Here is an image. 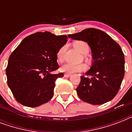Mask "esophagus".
Masks as SVG:
<instances>
[{
  "instance_id": "34e87169",
  "label": "esophagus",
  "mask_w": 132,
  "mask_h": 132,
  "mask_svg": "<svg viewBox=\"0 0 132 132\" xmlns=\"http://www.w3.org/2000/svg\"><path fill=\"white\" fill-rule=\"evenodd\" d=\"M72 75L70 74V73H65L64 74V76L66 77H70Z\"/></svg>"
}]
</instances>
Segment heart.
<instances>
[{"label": "heart", "mask_w": 132, "mask_h": 132, "mask_svg": "<svg viewBox=\"0 0 132 132\" xmlns=\"http://www.w3.org/2000/svg\"><path fill=\"white\" fill-rule=\"evenodd\" d=\"M73 46L80 53L83 55L88 54L90 50L88 43L81 40H77L74 42ZM65 51H66V46H63L57 52V59L60 62H63ZM86 66L84 64H74L71 63H66L62 66L61 70L63 72H68V73H74V72L84 71L86 70Z\"/></svg>", "instance_id": "b5f03b06"}]
</instances>
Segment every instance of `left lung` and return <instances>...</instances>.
<instances>
[{
    "label": "left lung",
    "instance_id": "1",
    "mask_svg": "<svg viewBox=\"0 0 132 132\" xmlns=\"http://www.w3.org/2000/svg\"><path fill=\"white\" fill-rule=\"evenodd\" d=\"M73 40L86 42L92 51V67L81 76L76 90L79 97L92 105H101L114 97L125 75V57L119 44L99 29L90 28L68 35Z\"/></svg>",
    "mask_w": 132,
    "mask_h": 132
}]
</instances>
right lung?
I'll use <instances>...</instances> for the list:
<instances>
[{
    "label": "right lung",
    "mask_w": 132,
    "mask_h": 132,
    "mask_svg": "<svg viewBox=\"0 0 132 132\" xmlns=\"http://www.w3.org/2000/svg\"><path fill=\"white\" fill-rule=\"evenodd\" d=\"M67 36L48 31L26 37L9 56L6 68L7 84L18 102L34 108L47 103L53 96L57 70V52L67 42Z\"/></svg>",
    "instance_id": "obj_1"
}]
</instances>
